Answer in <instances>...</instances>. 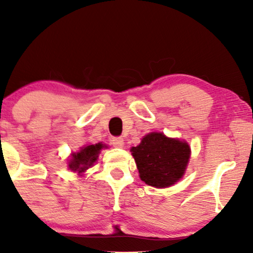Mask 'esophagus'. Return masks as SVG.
<instances>
[{
    "label": "esophagus",
    "instance_id": "1",
    "mask_svg": "<svg viewBox=\"0 0 253 253\" xmlns=\"http://www.w3.org/2000/svg\"><path fill=\"white\" fill-rule=\"evenodd\" d=\"M112 144H113V146L122 148L124 146V139L122 137H114L112 140Z\"/></svg>",
    "mask_w": 253,
    "mask_h": 253
}]
</instances>
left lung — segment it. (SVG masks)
Returning <instances> with one entry per match:
<instances>
[{"label": "left lung", "mask_w": 253, "mask_h": 253, "mask_svg": "<svg viewBox=\"0 0 253 253\" xmlns=\"http://www.w3.org/2000/svg\"><path fill=\"white\" fill-rule=\"evenodd\" d=\"M131 152L141 181L154 188L175 184L184 174L190 159V147L185 141L158 132L145 136Z\"/></svg>", "instance_id": "1"}]
</instances>
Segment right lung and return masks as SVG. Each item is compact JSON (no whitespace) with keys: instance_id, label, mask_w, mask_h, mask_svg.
Listing matches in <instances>:
<instances>
[{"instance_id":"1","label":"right lung","mask_w":253,"mask_h":253,"mask_svg":"<svg viewBox=\"0 0 253 253\" xmlns=\"http://www.w3.org/2000/svg\"><path fill=\"white\" fill-rule=\"evenodd\" d=\"M102 147L103 145L100 143L83 147L82 151H79L78 153L72 154V159L69 162V168L78 172L85 171L86 169H88L94 164Z\"/></svg>"}]
</instances>
